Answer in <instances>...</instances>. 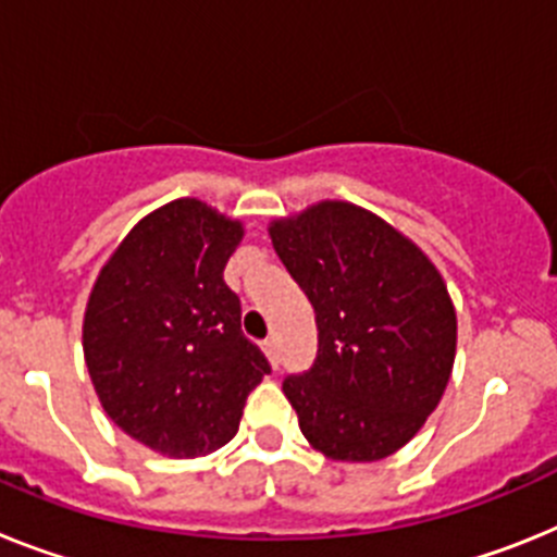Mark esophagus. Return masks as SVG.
<instances>
[{
	"label": "esophagus",
	"mask_w": 557,
	"mask_h": 557,
	"mask_svg": "<svg viewBox=\"0 0 557 557\" xmlns=\"http://www.w3.org/2000/svg\"><path fill=\"white\" fill-rule=\"evenodd\" d=\"M263 352L269 356V361H272L274 367H280V356H277V342L274 338H265L263 342Z\"/></svg>",
	"instance_id": "1"
}]
</instances>
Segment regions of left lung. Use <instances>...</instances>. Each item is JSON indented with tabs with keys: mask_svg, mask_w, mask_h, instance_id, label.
<instances>
[{
	"mask_svg": "<svg viewBox=\"0 0 557 557\" xmlns=\"http://www.w3.org/2000/svg\"><path fill=\"white\" fill-rule=\"evenodd\" d=\"M272 240L317 311L313 364L283 381L299 429L331 459H384L443 398L457 313L423 251L379 215L322 201Z\"/></svg>",
	"mask_w": 557,
	"mask_h": 557,
	"instance_id": "1",
	"label": "left lung"
}]
</instances>
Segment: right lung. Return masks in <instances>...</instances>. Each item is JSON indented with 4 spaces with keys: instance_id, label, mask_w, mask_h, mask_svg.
Wrapping results in <instances>:
<instances>
[{
    "instance_id": "add662e5",
    "label": "right lung",
    "mask_w": 557,
    "mask_h": 557,
    "mask_svg": "<svg viewBox=\"0 0 557 557\" xmlns=\"http://www.w3.org/2000/svg\"><path fill=\"white\" fill-rule=\"evenodd\" d=\"M240 235L238 221L178 198L125 235L91 288L84 356L95 393L125 434L168 457L230 443L272 372L224 283Z\"/></svg>"
}]
</instances>
